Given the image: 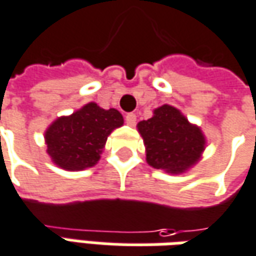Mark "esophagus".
Instances as JSON below:
<instances>
[{
  "label": "esophagus",
  "instance_id": "1",
  "mask_svg": "<svg viewBox=\"0 0 256 256\" xmlns=\"http://www.w3.org/2000/svg\"><path fill=\"white\" fill-rule=\"evenodd\" d=\"M124 120H126V123H128V126H134V124H136V120H137V116H136V114H128L126 118H124Z\"/></svg>",
  "mask_w": 256,
  "mask_h": 256
}]
</instances>
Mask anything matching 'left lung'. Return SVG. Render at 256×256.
Here are the masks:
<instances>
[{"instance_id": "8db88e82", "label": "left lung", "mask_w": 256, "mask_h": 256, "mask_svg": "<svg viewBox=\"0 0 256 256\" xmlns=\"http://www.w3.org/2000/svg\"><path fill=\"white\" fill-rule=\"evenodd\" d=\"M144 140L146 162L155 169L178 174L188 170L201 158L205 137L201 128L170 105L154 110V116L137 124Z\"/></svg>"}]
</instances>
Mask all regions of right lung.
I'll use <instances>...</instances> for the list:
<instances>
[{
    "mask_svg": "<svg viewBox=\"0 0 256 256\" xmlns=\"http://www.w3.org/2000/svg\"><path fill=\"white\" fill-rule=\"evenodd\" d=\"M122 124L119 110L87 104L70 116L58 118L47 128V152L62 169L83 170L97 164L108 136Z\"/></svg>",
    "mask_w": 256,
    "mask_h": 256,
    "instance_id": "1",
    "label": "right lung"
}]
</instances>
